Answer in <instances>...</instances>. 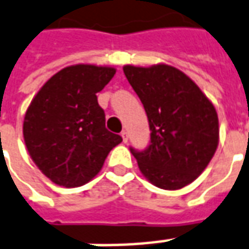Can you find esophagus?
Listing matches in <instances>:
<instances>
[{
    "mask_svg": "<svg viewBox=\"0 0 249 249\" xmlns=\"http://www.w3.org/2000/svg\"><path fill=\"white\" fill-rule=\"evenodd\" d=\"M121 137H123V142H128V140H129V135H128L126 130H123V132H121Z\"/></svg>",
    "mask_w": 249,
    "mask_h": 249,
    "instance_id": "obj_1",
    "label": "esophagus"
}]
</instances>
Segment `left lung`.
Returning <instances> with one entry per match:
<instances>
[{
  "instance_id": "1",
  "label": "left lung",
  "mask_w": 249,
  "mask_h": 249,
  "mask_svg": "<svg viewBox=\"0 0 249 249\" xmlns=\"http://www.w3.org/2000/svg\"><path fill=\"white\" fill-rule=\"evenodd\" d=\"M124 74L148 117L151 142L130 148L142 174L156 187L178 190L199 177L218 145V116L201 89L168 64L136 67Z\"/></svg>"
}]
</instances>
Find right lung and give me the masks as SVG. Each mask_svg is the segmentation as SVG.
I'll use <instances>...</instances> for the list:
<instances>
[{"mask_svg": "<svg viewBox=\"0 0 249 249\" xmlns=\"http://www.w3.org/2000/svg\"><path fill=\"white\" fill-rule=\"evenodd\" d=\"M116 69L94 64L64 67L47 81L28 107L22 135L39 170L59 186L78 187L100 173L123 139L105 128L97 93Z\"/></svg>", "mask_w": 249, "mask_h": 249, "instance_id": "1", "label": "right lung"}]
</instances>
